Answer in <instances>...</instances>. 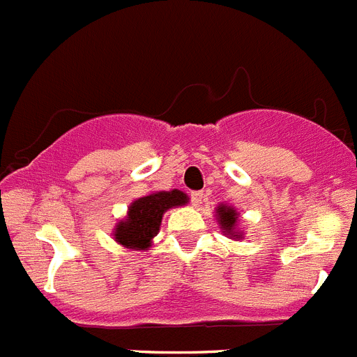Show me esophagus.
<instances>
[{"mask_svg":"<svg viewBox=\"0 0 357 357\" xmlns=\"http://www.w3.org/2000/svg\"><path fill=\"white\" fill-rule=\"evenodd\" d=\"M202 200H204V193H202V191H195V193H191V204H193L195 207L200 206Z\"/></svg>","mask_w":357,"mask_h":357,"instance_id":"esophagus-1","label":"esophagus"}]
</instances>
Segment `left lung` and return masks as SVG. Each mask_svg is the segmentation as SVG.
<instances>
[{
  "label": "left lung",
  "instance_id": "left-lung-1",
  "mask_svg": "<svg viewBox=\"0 0 357 357\" xmlns=\"http://www.w3.org/2000/svg\"><path fill=\"white\" fill-rule=\"evenodd\" d=\"M214 216H216L218 227L222 229L223 236L236 239V241L245 239V232L239 229V211L236 207L229 206V204H218Z\"/></svg>",
  "mask_w": 357,
  "mask_h": 357
}]
</instances>
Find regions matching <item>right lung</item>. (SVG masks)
Returning a JSON list of instances; mask_svg holds the SVG:
<instances>
[{
  "label": "right lung",
  "instance_id": "add662e5",
  "mask_svg": "<svg viewBox=\"0 0 357 357\" xmlns=\"http://www.w3.org/2000/svg\"><path fill=\"white\" fill-rule=\"evenodd\" d=\"M188 202L189 197L181 189L144 195L128 206L127 216L116 223L112 238L118 245L130 250H148L153 238L159 234L164 213L185 206Z\"/></svg>",
  "mask_w": 357,
  "mask_h": 357
}]
</instances>
